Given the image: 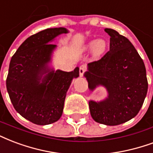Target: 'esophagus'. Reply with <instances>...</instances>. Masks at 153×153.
Masks as SVG:
<instances>
[{
    "label": "esophagus",
    "mask_w": 153,
    "mask_h": 153,
    "mask_svg": "<svg viewBox=\"0 0 153 153\" xmlns=\"http://www.w3.org/2000/svg\"><path fill=\"white\" fill-rule=\"evenodd\" d=\"M86 71H87V68H86L85 65H81L79 67V75L80 76H82L83 74H84V73L86 72Z\"/></svg>",
    "instance_id": "1"
}]
</instances>
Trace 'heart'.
Here are the masks:
<instances>
[{"instance_id": "obj_1", "label": "heart", "mask_w": 153, "mask_h": 153, "mask_svg": "<svg viewBox=\"0 0 153 153\" xmlns=\"http://www.w3.org/2000/svg\"><path fill=\"white\" fill-rule=\"evenodd\" d=\"M85 50H91L95 57H99L105 53L107 49V42L103 39H93L87 43L84 46Z\"/></svg>"}]
</instances>
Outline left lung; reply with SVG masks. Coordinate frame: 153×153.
<instances>
[{
    "label": "left lung",
    "mask_w": 153,
    "mask_h": 153,
    "mask_svg": "<svg viewBox=\"0 0 153 153\" xmlns=\"http://www.w3.org/2000/svg\"><path fill=\"white\" fill-rule=\"evenodd\" d=\"M105 31L110 36L109 51L88 64L84 77L90 91L101 86L108 93L100 101L89 100L91 117L100 124L117 126L138 114L149 84L143 61L131 41L115 30L105 28Z\"/></svg>",
    "instance_id": "1"
}]
</instances>
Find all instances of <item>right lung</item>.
<instances>
[{
  "mask_svg": "<svg viewBox=\"0 0 153 153\" xmlns=\"http://www.w3.org/2000/svg\"><path fill=\"white\" fill-rule=\"evenodd\" d=\"M65 27L48 28L28 37L10 60L6 88L10 100L22 117L36 125H48L62 117L68 89L79 68L73 71L51 67L56 37Z\"/></svg>",
  "mask_w": 153,
  "mask_h": 153,
  "instance_id": "1",
  "label": "right lung"
}]
</instances>
